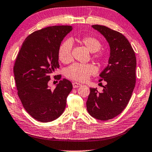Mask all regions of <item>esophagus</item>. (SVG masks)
I'll return each instance as SVG.
<instances>
[{"instance_id": "34e87169", "label": "esophagus", "mask_w": 152, "mask_h": 152, "mask_svg": "<svg viewBox=\"0 0 152 152\" xmlns=\"http://www.w3.org/2000/svg\"><path fill=\"white\" fill-rule=\"evenodd\" d=\"M72 85H73V87L74 88H77V87H79L81 86V84L80 83H76V82H74L72 83Z\"/></svg>"}]
</instances>
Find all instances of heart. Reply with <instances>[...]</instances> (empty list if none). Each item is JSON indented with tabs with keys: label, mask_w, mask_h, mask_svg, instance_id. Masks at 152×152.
Returning <instances> with one entry per match:
<instances>
[{
	"label": "heart",
	"mask_w": 152,
	"mask_h": 152,
	"mask_svg": "<svg viewBox=\"0 0 152 152\" xmlns=\"http://www.w3.org/2000/svg\"><path fill=\"white\" fill-rule=\"evenodd\" d=\"M78 42L85 46L88 50L93 54L95 59L101 60L104 57V54L99 52L102 43L98 38L93 36H85L78 39ZM72 43L70 40H65L59 46L58 56L62 63L67 64L72 61ZM96 69L91 64H79L74 63L67 67L65 70V76L72 80L83 82L89 78L91 74L96 73Z\"/></svg>",
	"instance_id": "heart-1"
}]
</instances>
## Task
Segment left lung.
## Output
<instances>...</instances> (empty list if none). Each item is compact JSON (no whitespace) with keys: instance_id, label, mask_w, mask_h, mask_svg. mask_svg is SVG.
Listing matches in <instances>:
<instances>
[{"instance_id":"8db88e82","label":"left lung","mask_w":152,"mask_h":152,"mask_svg":"<svg viewBox=\"0 0 152 152\" xmlns=\"http://www.w3.org/2000/svg\"><path fill=\"white\" fill-rule=\"evenodd\" d=\"M92 28L100 33L110 46L108 64L99 76L106 83L102 93L90 88L87 109L91 116L102 121L114 118L126 107L136 83L137 59L134 51L124 35L102 25Z\"/></svg>"}]
</instances>
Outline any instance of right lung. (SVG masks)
<instances>
[{"instance_id":"1","label":"right lung","mask_w":152,"mask_h":152,"mask_svg":"<svg viewBox=\"0 0 152 152\" xmlns=\"http://www.w3.org/2000/svg\"><path fill=\"white\" fill-rule=\"evenodd\" d=\"M72 29V26H53L35 31L23 42L17 56L13 72L18 95L25 110L37 121H54L65 108L72 84L64 78L51 90L48 82L59 67L58 51L61 42Z\"/></svg>"}]
</instances>
